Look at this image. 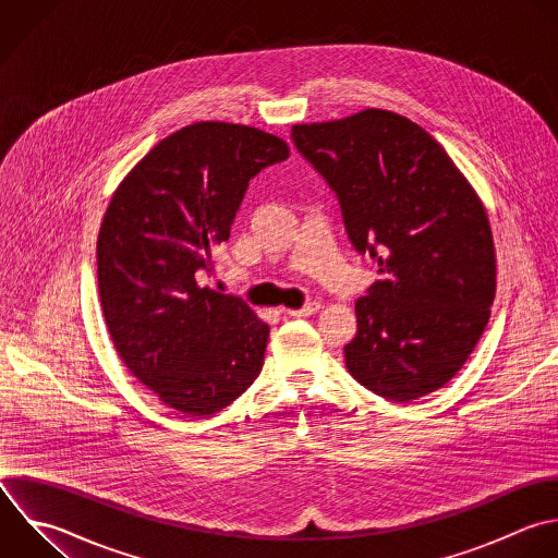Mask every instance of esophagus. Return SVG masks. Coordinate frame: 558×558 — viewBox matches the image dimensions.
Masks as SVG:
<instances>
[{
    "mask_svg": "<svg viewBox=\"0 0 558 558\" xmlns=\"http://www.w3.org/2000/svg\"><path fill=\"white\" fill-rule=\"evenodd\" d=\"M318 310H320V303L312 301V303L303 305L301 310H286V314H288V316H292V318H305V316H312V314H316Z\"/></svg>",
    "mask_w": 558,
    "mask_h": 558,
    "instance_id": "obj_1",
    "label": "esophagus"
}]
</instances>
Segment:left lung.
<instances>
[{
  "label": "left lung",
  "mask_w": 558,
  "mask_h": 558,
  "mask_svg": "<svg viewBox=\"0 0 558 558\" xmlns=\"http://www.w3.org/2000/svg\"><path fill=\"white\" fill-rule=\"evenodd\" d=\"M292 142L336 192L353 246L379 266L355 303L349 373L399 403L442 388L495 299L493 233L475 190L429 133L392 111L296 124Z\"/></svg>",
  "instance_id": "1"
}]
</instances>
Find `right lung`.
<instances>
[{
    "label": "right lung",
    "instance_id": "obj_1",
    "mask_svg": "<svg viewBox=\"0 0 558 558\" xmlns=\"http://www.w3.org/2000/svg\"><path fill=\"white\" fill-rule=\"evenodd\" d=\"M290 157L253 126L196 122L161 140L118 185L98 235V292L129 371L190 416L235 401L259 375L270 327L201 286L248 181Z\"/></svg>",
    "mask_w": 558,
    "mask_h": 558
}]
</instances>
